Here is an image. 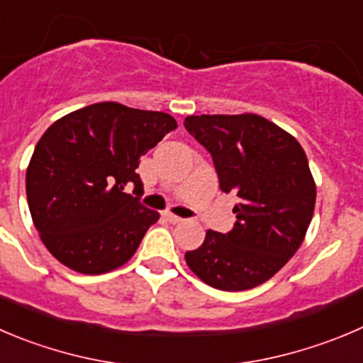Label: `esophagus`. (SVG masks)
<instances>
[{
	"label": "esophagus",
	"mask_w": 363,
	"mask_h": 363,
	"mask_svg": "<svg viewBox=\"0 0 363 363\" xmlns=\"http://www.w3.org/2000/svg\"><path fill=\"white\" fill-rule=\"evenodd\" d=\"M164 217H165V219H167L171 224H178V223H182V220H184V219H182V217L174 216V213H171V212H165Z\"/></svg>",
	"instance_id": "esophagus-1"
}]
</instances>
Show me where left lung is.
<instances>
[{
    "label": "left lung",
    "mask_w": 363,
    "mask_h": 363,
    "mask_svg": "<svg viewBox=\"0 0 363 363\" xmlns=\"http://www.w3.org/2000/svg\"><path fill=\"white\" fill-rule=\"evenodd\" d=\"M187 132L212 155L219 187L235 194L237 223L208 230L185 253L191 271L219 291L262 285L301 246L315 206V182L301 144L257 113L189 116Z\"/></svg>",
    "instance_id": "1"
}]
</instances>
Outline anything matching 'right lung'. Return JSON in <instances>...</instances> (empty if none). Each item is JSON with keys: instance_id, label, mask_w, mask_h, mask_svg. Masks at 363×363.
Returning a JSON list of instances; mask_svg holds the SVG:
<instances>
[{"instance_id": "1", "label": "right lung", "mask_w": 363, "mask_h": 363, "mask_svg": "<svg viewBox=\"0 0 363 363\" xmlns=\"http://www.w3.org/2000/svg\"><path fill=\"white\" fill-rule=\"evenodd\" d=\"M178 126L174 117L94 103L55 121L26 169L40 240L65 267L103 274L126 264L160 213L139 201V160ZM133 184L135 196L125 187Z\"/></svg>"}]
</instances>
